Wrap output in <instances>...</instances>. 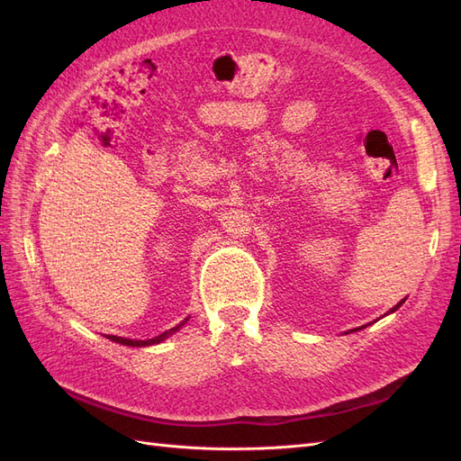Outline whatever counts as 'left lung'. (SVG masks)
<instances>
[{
    "instance_id": "obj_1",
    "label": "left lung",
    "mask_w": 461,
    "mask_h": 461,
    "mask_svg": "<svg viewBox=\"0 0 461 461\" xmlns=\"http://www.w3.org/2000/svg\"><path fill=\"white\" fill-rule=\"evenodd\" d=\"M402 303H403V300H402V302H400V303H396V305H394V308H393V310H390V312H396V310H398V308H400V305H402Z\"/></svg>"
}]
</instances>
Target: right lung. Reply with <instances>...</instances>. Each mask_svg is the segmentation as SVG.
Returning <instances> with one entry per match:
<instances>
[{"label":"right lung","mask_w":461,"mask_h":461,"mask_svg":"<svg viewBox=\"0 0 461 461\" xmlns=\"http://www.w3.org/2000/svg\"><path fill=\"white\" fill-rule=\"evenodd\" d=\"M188 319H185L183 323L180 325H176V327H173V329H169V330H165V332H161L159 337H156V339H149V340H131V339H121V337H109L111 340L113 342H119V344H124V346H149V344H159L161 340H165L167 337H169V334H173L175 330H178L180 327H183L185 323H186Z\"/></svg>","instance_id":"right-lung-1"}]
</instances>
